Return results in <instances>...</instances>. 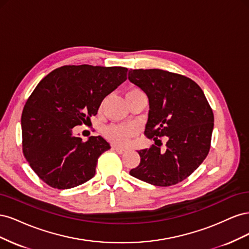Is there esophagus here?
I'll list each match as a JSON object with an SVG mask.
<instances>
[{
  "mask_svg": "<svg viewBox=\"0 0 249 249\" xmlns=\"http://www.w3.org/2000/svg\"><path fill=\"white\" fill-rule=\"evenodd\" d=\"M114 149L116 150V152H117L118 154H124V153H125V149H124V148H122V147L114 146Z\"/></svg>",
  "mask_w": 249,
  "mask_h": 249,
  "instance_id": "esophagus-1",
  "label": "esophagus"
}]
</instances>
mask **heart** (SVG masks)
I'll list each match as a JSON object with an SVG mask.
<instances>
[{"label":"heart","instance_id":"heart-1","mask_svg":"<svg viewBox=\"0 0 249 249\" xmlns=\"http://www.w3.org/2000/svg\"><path fill=\"white\" fill-rule=\"evenodd\" d=\"M135 91H139V89L133 88L129 92H135ZM134 133H135L134 127L130 124H111L104 130V134L105 136L107 137V139L119 146L126 145L130 138L134 135Z\"/></svg>","mask_w":249,"mask_h":249}]
</instances>
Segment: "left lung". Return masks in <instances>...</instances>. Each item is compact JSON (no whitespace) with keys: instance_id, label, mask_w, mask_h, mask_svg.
Returning <instances> with one entry per match:
<instances>
[{"instance_id":"1","label":"left lung","mask_w":249,"mask_h":249,"mask_svg":"<svg viewBox=\"0 0 249 249\" xmlns=\"http://www.w3.org/2000/svg\"><path fill=\"white\" fill-rule=\"evenodd\" d=\"M129 80L148 97L144 134L155 144L141 149L140 164L130 175L143 182L168 187L196 170L211 147L214 114L201 88L193 80L163 70H131ZM166 136L160 148L159 137Z\"/></svg>"}]
</instances>
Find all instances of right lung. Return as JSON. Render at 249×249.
Listing matches in <instances>:
<instances>
[{"instance_id": "right-lung-1", "label": "right lung", "mask_w": 249, "mask_h": 249, "mask_svg": "<svg viewBox=\"0 0 249 249\" xmlns=\"http://www.w3.org/2000/svg\"><path fill=\"white\" fill-rule=\"evenodd\" d=\"M126 72L122 66L64 65L35 87L21 114L22 153L47 185L70 189L94 177L97 159L110 144L102 136L84 142L72 129L96 115Z\"/></svg>"}]
</instances>
